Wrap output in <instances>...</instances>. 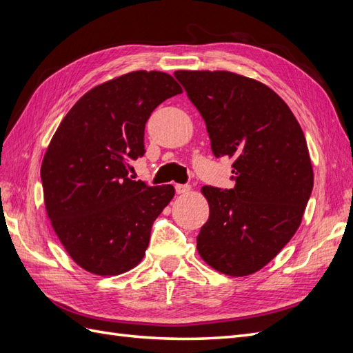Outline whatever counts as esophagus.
<instances>
[{
  "instance_id": "obj_1",
  "label": "esophagus",
  "mask_w": 353,
  "mask_h": 353,
  "mask_svg": "<svg viewBox=\"0 0 353 353\" xmlns=\"http://www.w3.org/2000/svg\"><path fill=\"white\" fill-rule=\"evenodd\" d=\"M191 187L188 184H175V191L178 194H187Z\"/></svg>"
}]
</instances>
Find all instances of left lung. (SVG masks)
Instances as JSON below:
<instances>
[{"label":"left lung","instance_id":"left-lung-1","mask_svg":"<svg viewBox=\"0 0 353 353\" xmlns=\"http://www.w3.org/2000/svg\"><path fill=\"white\" fill-rule=\"evenodd\" d=\"M206 122L212 153L234 157L230 190L205 185L201 259L232 276L259 271L294 236L314 187L301 125L279 94L227 70H176Z\"/></svg>","mask_w":353,"mask_h":353}]
</instances>
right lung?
<instances>
[{
  "label": "right lung",
  "mask_w": 353,
  "mask_h": 353,
  "mask_svg": "<svg viewBox=\"0 0 353 353\" xmlns=\"http://www.w3.org/2000/svg\"><path fill=\"white\" fill-rule=\"evenodd\" d=\"M181 92L168 73L131 72L82 95L59 125L41 166L46 209L85 271L119 275L144 258L175 188L132 181L128 162L145 153L152 112Z\"/></svg>",
  "instance_id": "right-lung-1"
}]
</instances>
